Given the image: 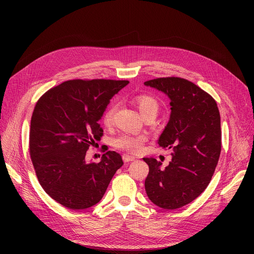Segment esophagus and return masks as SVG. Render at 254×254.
<instances>
[{
	"mask_svg": "<svg viewBox=\"0 0 254 254\" xmlns=\"http://www.w3.org/2000/svg\"><path fill=\"white\" fill-rule=\"evenodd\" d=\"M123 159H124L125 163H129V162L135 161L136 157L135 156H131V155H128V154H124L123 155Z\"/></svg>",
	"mask_w": 254,
	"mask_h": 254,
	"instance_id": "esophagus-1",
	"label": "esophagus"
}]
</instances>
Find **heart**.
I'll return each mask as SVG.
<instances>
[{
    "mask_svg": "<svg viewBox=\"0 0 254 254\" xmlns=\"http://www.w3.org/2000/svg\"><path fill=\"white\" fill-rule=\"evenodd\" d=\"M135 103L141 115L146 118L148 116H156L158 112V102L151 96L140 95L136 97ZM116 111V104L111 105L103 115V123L106 126H110L113 122V116ZM147 137L145 135H132V134H122L116 137L113 144L116 148L123 149L129 152H139L143 149Z\"/></svg>",
    "mask_w": 254,
    "mask_h": 254,
    "instance_id": "b5f03b06",
    "label": "heart"
}]
</instances>
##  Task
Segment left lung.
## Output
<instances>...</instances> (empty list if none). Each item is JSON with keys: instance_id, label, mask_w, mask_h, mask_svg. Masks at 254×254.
Returning a JSON list of instances; mask_svg holds the SVG:
<instances>
[{"instance_id": "1", "label": "left lung", "mask_w": 254, "mask_h": 254, "mask_svg": "<svg viewBox=\"0 0 254 254\" xmlns=\"http://www.w3.org/2000/svg\"><path fill=\"white\" fill-rule=\"evenodd\" d=\"M144 84L171 100L170 120L157 143L172 152L165 169L153 157L143 158L149 166L145 190L156 206L178 209L201 194L214 174L221 151L219 110L208 92L184 78H156Z\"/></svg>"}]
</instances>
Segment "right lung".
<instances>
[{
	"label": "right lung",
	"mask_w": 254,
	"mask_h": 254,
	"mask_svg": "<svg viewBox=\"0 0 254 254\" xmlns=\"http://www.w3.org/2000/svg\"><path fill=\"white\" fill-rule=\"evenodd\" d=\"M127 80L75 79L47 90L35 106L30 154L39 183L61 205L82 210L99 203L116 173L122 155L107 151L87 163L89 146L103 136L99 120Z\"/></svg>",
	"instance_id": "add662e5"
}]
</instances>
